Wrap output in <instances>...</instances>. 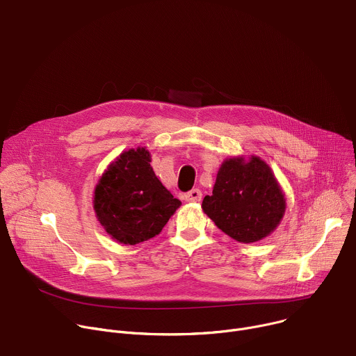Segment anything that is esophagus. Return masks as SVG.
<instances>
[{
  "instance_id": "1",
  "label": "esophagus",
  "mask_w": 356,
  "mask_h": 356,
  "mask_svg": "<svg viewBox=\"0 0 356 356\" xmlns=\"http://www.w3.org/2000/svg\"><path fill=\"white\" fill-rule=\"evenodd\" d=\"M184 200L187 203H197V202H200L202 200V191L199 188H195V190L188 191L187 195L184 196Z\"/></svg>"
}]
</instances>
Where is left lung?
Returning a JSON list of instances; mask_svg holds the SVG:
<instances>
[{"label":"left lung","instance_id":"8db88e82","mask_svg":"<svg viewBox=\"0 0 356 356\" xmlns=\"http://www.w3.org/2000/svg\"><path fill=\"white\" fill-rule=\"evenodd\" d=\"M202 209L222 233L250 244L278 227L286 199L267 161L255 154L233 156L222 160Z\"/></svg>","mask_w":356,"mask_h":356}]
</instances>
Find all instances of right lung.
Instances as JSON below:
<instances>
[{"mask_svg": "<svg viewBox=\"0 0 356 356\" xmlns=\"http://www.w3.org/2000/svg\"><path fill=\"white\" fill-rule=\"evenodd\" d=\"M150 161L145 146L124 150L95 186V216L120 244L135 245L156 237L181 206L157 179Z\"/></svg>", "mask_w": 356, "mask_h": 356, "instance_id": "1", "label": "right lung"}]
</instances>
